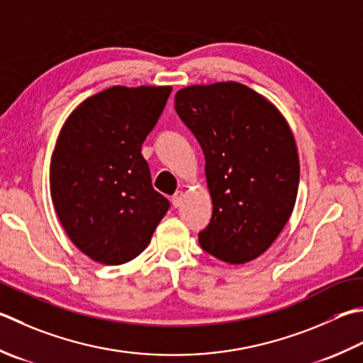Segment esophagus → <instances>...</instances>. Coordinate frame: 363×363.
<instances>
[{"label": "esophagus", "mask_w": 363, "mask_h": 363, "mask_svg": "<svg viewBox=\"0 0 363 363\" xmlns=\"http://www.w3.org/2000/svg\"><path fill=\"white\" fill-rule=\"evenodd\" d=\"M182 201H184V194H182V191H176V194L172 198V203H173L174 208H179Z\"/></svg>", "instance_id": "1"}]
</instances>
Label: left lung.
Wrapping results in <instances>:
<instances>
[{
    "mask_svg": "<svg viewBox=\"0 0 363 363\" xmlns=\"http://www.w3.org/2000/svg\"><path fill=\"white\" fill-rule=\"evenodd\" d=\"M177 116L200 143L212 198L204 252L230 264L258 258L286 225L299 187V155L285 118L236 82L177 91Z\"/></svg>",
    "mask_w": 363,
    "mask_h": 363,
    "instance_id": "1",
    "label": "left lung"
}]
</instances>
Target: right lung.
<instances>
[{"label": "right lung", "mask_w": 363, "mask_h": 363, "mask_svg": "<svg viewBox=\"0 0 363 363\" xmlns=\"http://www.w3.org/2000/svg\"><path fill=\"white\" fill-rule=\"evenodd\" d=\"M169 86H113L64 123L50 163V191L70 240L102 264H124L147 247L169 201L152 189L141 146Z\"/></svg>", "instance_id": "obj_1"}]
</instances>
